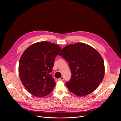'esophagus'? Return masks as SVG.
I'll list each match as a JSON object with an SVG mask.
<instances>
[{"label": "esophagus", "instance_id": "34e87169", "mask_svg": "<svg viewBox=\"0 0 121 121\" xmlns=\"http://www.w3.org/2000/svg\"><path fill=\"white\" fill-rule=\"evenodd\" d=\"M59 80H64V77H62L61 78H60L59 79Z\"/></svg>", "mask_w": 121, "mask_h": 121}]
</instances>
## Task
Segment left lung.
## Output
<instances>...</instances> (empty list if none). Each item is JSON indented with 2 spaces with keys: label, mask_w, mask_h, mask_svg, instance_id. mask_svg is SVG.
Returning <instances> with one entry per match:
<instances>
[{
  "label": "left lung",
  "mask_w": 121,
  "mask_h": 121,
  "mask_svg": "<svg viewBox=\"0 0 121 121\" xmlns=\"http://www.w3.org/2000/svg\"><path fill=\"white\" fill-rule=\"evenodd\" d=\"M58 55L69 64L72 75L65 85L75 95L81 97L91 93L102 81L104 61L91 46L81 43L68 45Z\"/></svg>",
  "instance_id": "8db88e82"
}]
</instances>
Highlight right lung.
Here are the masks:
<instances>
[{
	"instance_id": "right-lung-1",
	"label": "right lung",
	"mask_w": 121,
	"mask_h": 121,
	"mask_svg": "<svg viewBox=\"0 0 121 121\" xmlns=\"http://www.w3.org/2000/svg\"><path fill=\"white\" fill-rule=\"evenodd\" d=\"M61 50L56 44L40 42L30 46L24 52L19 62V76L29 93L41 98L52 91L56 83L51 73Z\"/></svg>"
}]
</instances>
